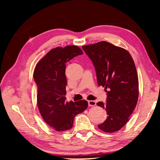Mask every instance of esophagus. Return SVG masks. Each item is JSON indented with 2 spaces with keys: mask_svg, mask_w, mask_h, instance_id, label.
<instances>
[{
  "mask_svg": "<svg viewBox=\"0 0 160 160\" xmlns=\"http://www.w3.org/2000/svg\"><path fill=\"white\" fill-rule=\"evenodd\" d=\"M88 105L89 106H95L96 105V101L93 100L88 101Z\"/></svg>",
  "mask_w": 160,
  "mask_h": 160,
  "instance_id": "1",
  "label": "esophagus"
}]
</instances>
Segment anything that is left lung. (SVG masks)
Wrapping results in <instances>:
<instances>
[{"label":"left lung","instance_id":"left-lung-1","mask_svg":"<svg viewBox=\"0 0 160 160\" xmlns=\"http://www.w3.org/2000/svg\"><path fill=\"white\" fill-rule=\"evenodd\" d=\"M82 48L95 67L98 85L108 90L106 103H97L108 114L98 128L108 133L117 132L127 123L138 102L139 82L134 61L128 51L106 41Z\"/></svg>","mask_w":160,"mask_h":160}]
</instances>
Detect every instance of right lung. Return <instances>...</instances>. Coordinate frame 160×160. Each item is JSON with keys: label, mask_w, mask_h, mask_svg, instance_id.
I'll list each match as a JSON object with an SVG mask.
<instances>
[{"label": "right lung", "mask_w": 160, "mask_h": 160, "mask_svg": "<svg viewBox=\"0 0 160 160\" xmlns=\"http://www.w3.org/2000/svg\"><path fill=\"white\" fill-rule=\"evenodd\" d=\"M82 54L80 48L75 45L55 48L38 62L34 71L38 109L45 122L57 132L70 129L75 116L88 106L86 100L65 101V63Z\"/></svg>", "instance_id": "add662e5"}]
</instances>
